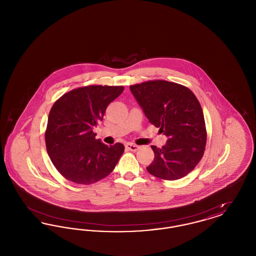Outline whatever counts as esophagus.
<instances>
[{"label":"esophagus","mask_w":256,"mask_h":256,"mask_svg":"<svg viewBox=\"0 0 256 256\" xmlns=\"http://www.w3.org/2000/svg\"><path fill=\"white\" fill-rule=\"evenodd\" d=\"M126 148L128 150H132V152H136L139 148V146L134 145V144H132V143H128V144H126Z\"/></svg>","instance_id":"obj_1"}]
</instances>
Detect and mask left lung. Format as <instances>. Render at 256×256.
<instances>
[{
	"label": "left lung",
	"mask_w": 256,
	"mask_h": 256,
	"mask_svg": "<svg viewBox=\"0 0 256 256\" xmlns=\"http://www.w3.org/2000/svg\"><path fill=\"white\" fill-rule=\"evenodd\" d=\"M130 88L150 122L168 136L165 146H152L154 159L146 170L166 180L185 176L202 158L206 145L204 116L195 94L186 86L163 80Z\"/></svg>",
	"instance_id": "left-lung-1"
}]
</instances>
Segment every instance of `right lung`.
<instances>
[{
	"label": "right lung",
	"instance_id": "1",
	"mask_svg": "<svg viewBox=\"0 0 256 256\" xmlns=\"http://www.w3.org/2000/svg\"><path fill=\"white\" fill-rule=\"evenodd\" d=\"M124 86L78 87L62 95L52 106L45 132L54 166L66 180L89 185L108 176L124 150L121 143L104 145L93 132L111 102Z\"/></svg>",
	"mask_w": 256,
	"mask_h": 256
}]
</instances>
